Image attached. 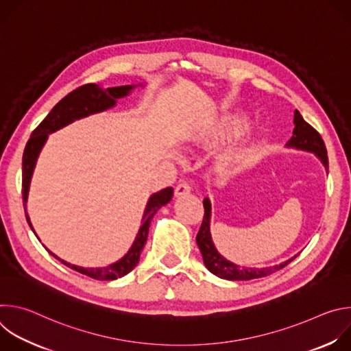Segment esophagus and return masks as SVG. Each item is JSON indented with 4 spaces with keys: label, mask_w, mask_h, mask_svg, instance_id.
<instances>
[{
    "label": "esophagus",
    "mask_w": 351,
    "mask_h": 351,
    "mask_svg": "<svg viewBox=\"0 0 351 351\" xmlns=\"http://www.w3.org/2000/svg\"><path fill=\"white\" fill-rule=\"evenodd\" d=\"M190 191H191L190 183L182 182V183H179V184L176 186V189H175V195H176V197H183V195H187Z\"/></svg>",
    "instance_id": "34e87169"
}]
</instances>
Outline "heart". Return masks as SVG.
I'll return each mask as SVG.
<instances>
[{
  "label": "heart",
  "mask_w": 351,
  "mask_h": 351,
  "mask_svg": "<svg viewBox=\"0 0 351 351\" xmlns=\"http://www.w3.org/2000/svg\"><path fill=\"white\" fill-rule=\"evenodd\" d=\"M243 122L244 118L239 114L215 115L204 121V123L195 130L193 140L198 145H213L237 132ZM258 133L253 129H247L233 143L222 149L218 157L219 167L229 172H236L244 168L253 160V156L258 147Z\"/></svg>",
  "instance_id": "b5f03b06"
}]
</instances>
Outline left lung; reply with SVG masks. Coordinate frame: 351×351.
Segmentation results:
<instances>
[{
  "mask_svg": "<svg viewBox=\"0 0 351 351\" xmlns=\"http://www.w3.org/2000/svg\"><path fill=\"white\" fill-rule=\"evenodd\" d=\"M287 147H293L297 149H304V152L314 153L325 165V168H329L328 162V153H326V147L325 143L321 137V134L310 125L307 123L303 117L300 115L298 111L294 112V130L291 138L287 141ZM204 218L202 228H199L197 233V244L199 252L203 254L204 264L207 269L228 280H250V279H257V278H264L268 276L282 268H285L290 261L295 258V256L279 265L269 267V268H240V265H236L226 258H223L218 252L213 243L211 239V232H210V219H211V203L210 199L206 198L204 202Z\"/></svg>",
  "mask_w": 351,
  "mask_h": 351,
  "instance_id": "obj_1",
  "label": "left lung"
}]
</instances>
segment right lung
<instances>
[{
	"label": "right lung",
	"instance_id": "add662e5",
	"mask_svg": "<svg viewBox=\"0 0 351 351\" xmlns=\"http://www.w3.org/2000/svg\"><path fill=\"white\" fill-rule=\"evenodd\" d=\"M133 87L134 86H119V87L101 88L98 84H94V83L83 84L79 88L69 93L66 97H64L61 101L51 110V112H49L43 119V122L33 130V133L25 147V153H23V158H22V195H23L25 214H26L27 193H29V184H30V179L33 175V169H34L37 157L41 152V148H43L48 134L69 125L71 122H73L76 119L88 117L91 114L103 112V111L114 107L117 103V98L128 95ZM172 195H173V189L167 187L158 193H154L152 197H149L147 207L144 210L143 223L138 229V233L136 236L133 245L130 247L128 254L123 258H121L119 261H117L108 267L83 268V267L72 265V264L58 258L51 252H49V254L56 257L57 260H60L66 267H69L86 276L97 279V280H114V279L122 278L137 265V263L140 260V254L143 252V247L147 241L149 223H152L154 214L162 206H165L171 202ZM26 219H27L29 226L33 229L27 214H26Z\"/></svg>",
	"mask_w": 351,
	"mask_h": 351
}]
</instances>
